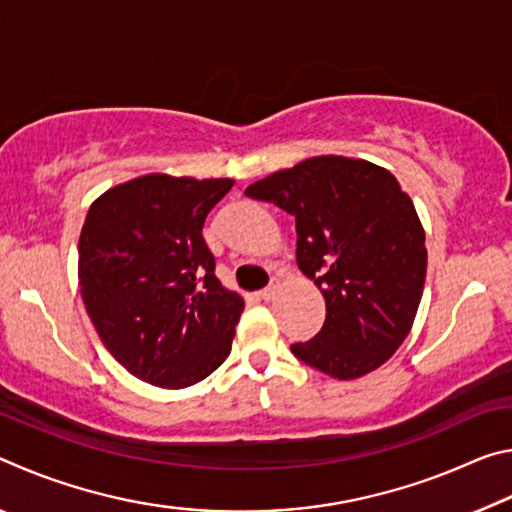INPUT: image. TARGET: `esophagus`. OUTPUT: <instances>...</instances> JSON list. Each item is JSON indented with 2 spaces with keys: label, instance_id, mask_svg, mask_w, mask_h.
Segmentation results:
<instances>
[{
  "label": "esophagus",
  "instance_id": "esophagus-1",
  "mask_svg": "<svg viewBox=\"0 0 512 512\" xmlns=\"http://www.w3.org/2000/svg\"><path fill=\"white\" fill-rule=\"evenodd\" d=\"M275 293H277V284L273 282V284H268V287H264L262 291H259V298H262V300H273Z\"/></svg>",
  "mask_w": 512,
  "mask_h": 512
}]
</instances>
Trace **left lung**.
<instances>
[{"label":"left lung","mask_w":512,"mask_h":512,"mask_svg":"<svg viewBox=\"0 0 512 512\" xmlns=\"http://www.w3.org/2000/svg\"><path fill=\"white\" fill-rule=\"evenodd\" d=\"M296 216L300 271L325 296V323L291 352L334 379L391 359L418 311L427 248L411 198L377 164L320 155L246 189Z\"/></svg>","instance_id":"obj_1"}]
</instances>
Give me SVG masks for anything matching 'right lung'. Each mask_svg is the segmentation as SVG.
I'll return each instance as SVG.
<instances>
[{"label":"right lung","instance_id":"right-lung-1","mask_svg":"<svg viewBox=\"0 0 512 512\" xmlns=\"http://www.w3.org/2000/svg\"><path fill=\"white\" fill-rule=\"evenodd\" d=\"M232 185L151 173L108 189L85 216V309L103 345L137 379L185 388L230 354L244 300L214 275L203 225Z\"/></svg>","mask_w":512,"mask_h":512}]
</instances>
